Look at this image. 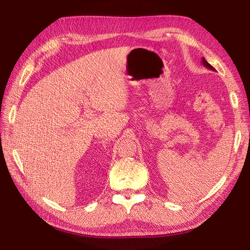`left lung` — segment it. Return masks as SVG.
<instances>
[{"mask_svg": "<svg viewBox=\"0 0 250 250\" xmlns=\"http://www.w3.org/2000/svg\"><path fill=\"white\" fill-rule=\"evenodd\" d=\"M201 62H202V64H203L204 66L208 67V69H209V70H211V71H216V70H215V67L211 66V65L207 62V60L204 59V57H202V59H201Z\"/></svg>", "mask_w": 250, "mask_h": 250, "instance_id": "1", "label": "left lung"}]
</instances>
